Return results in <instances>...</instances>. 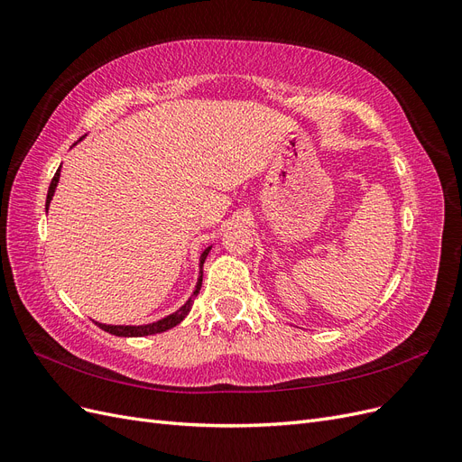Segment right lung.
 <instances>
[{"mask_svg": "<svg viewBox=\"0 0 462 462\" xmlns=\"http://www.w3.org/2000/svg\"><path fill=\"white\" fill-rule=\"evenodd\" d=\"M60 171H61V167H60L58 171H55V175H53V179H51V183H50L48 199H46V209H48V206H50V202H51V199H53L55 187H58ZM209 250H212V246H208V248L204 250V253H202V256H200V277H199V282H197V287H194V292L190 295V299H189L183 306H180V309H179L177 312H173V314H170V316H165V318H162V319H158V321H153V324H146V326H106V324H97V321H96V326L102 328L104 331H107V333H111V335H117V337H144V335H156V333H162V331H167V329L175 328L177 324H180V321H183V319L187 318V314H189L190 309H192L194 297H197L199 292H200V287H202V265H204L206 256L209 254Z\"/></svg>", "mask_w": 462, "mask_h": 462, "instance_id": "right-lung-1", "label": "right lung"}]
</instances>
